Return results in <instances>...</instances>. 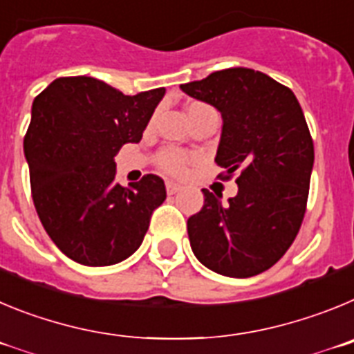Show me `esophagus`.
I'll return each instance as SVG.
<instances>
[{
	"instance_id": "esophagus-1",
	"label": "esophagus",
	"mask_w": 354,
	"mask_h": 354,
	"mask_svg": "<svg viewBox=\"0 0 354 354\" xmlns=\"http://www.w3.org/2000/svg\"><path fill=\"white\" fill-rule=\"evenodd\" d=\"M180 189H181V185L174 183V181H165V190H167V194H169V196L176 194Z\"/></svg>"
}]
</instances>
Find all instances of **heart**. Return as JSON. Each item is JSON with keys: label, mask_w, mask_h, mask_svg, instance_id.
<instances>
[{"label": "heart", "mask_w": 354, "mask_h": 354, "mask_svg": "<svg viewBox=\"0 0 354 354\" xmlns=\"http://www.w3.org/2000/svg\"><path fill=\"white\" fill-rule=\"evenodd\" d=\"M187 111V118H189V122L196 120V118L203 116V114H208V113H215L209 106L206 104H199V102H192L189 106L185 107ZM158 165H160V169H164L165 173L169 174H181L185 173L187 169V165L192 162V157L189 153H183L180 149H174V148H165L162 149L160 153L157 157Z\"/></svg>", "instance_id": "1"}]
</instances>
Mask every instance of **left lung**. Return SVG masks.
Masks as SVG:
<instances>
[{
  "mask_svg": "<svg viewBox=\"0 0 354 354\" xmlns=\"http://www.w3.org/2000/svg\"><path fill=\"white\" fill-rule=\"evenodd\" d=\"M222 116L215 162L236 178L222 205H205L187 222L194 256L218 275L247 279L272 268L300 231L314 165V142L295 93L252 68H225L180 86Z\"/></svg>",
  "mask_w": 354,
  "mask_h": 354,
  "instance_id": "8db88e82",
  "label": "left lung"
}]
</instances>
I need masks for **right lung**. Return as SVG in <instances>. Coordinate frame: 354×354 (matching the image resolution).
I'll return each instance as SVG.
<instances>
[{"mask_svg":"<svg viewBox=\"0 0 354 354\" xmlns=\"http://www.w3.org/2000/svg\"><path fill=\"white\" fill-rule=\"evenodd\" d=\"M165 88L123 95L100 79L50 82L33 100L24 138L31 196L56 247L84 266L122 263L141 247L164 180L116 183L114 157L139 142Z\"/></svg>","mask_w":354,"mask_h":354,"instance_id":"right-lung-1","label":"right lung"}]
</instances>
